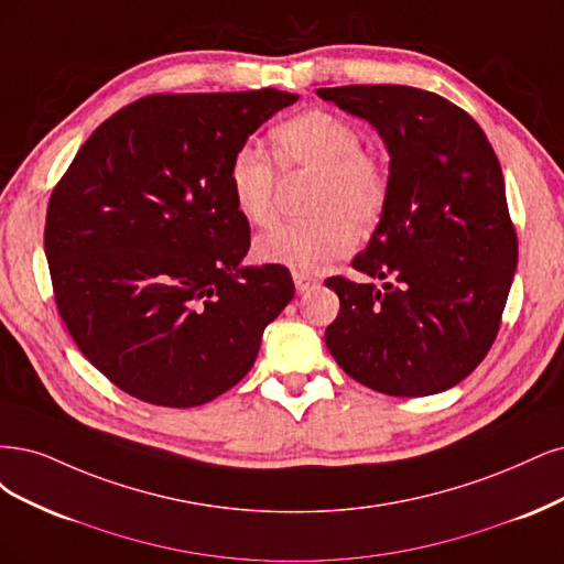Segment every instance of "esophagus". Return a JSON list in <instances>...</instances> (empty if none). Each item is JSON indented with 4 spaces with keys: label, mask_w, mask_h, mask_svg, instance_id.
Masks as SVG:
<instances>
[{
    "label": "esophagus",
    "mask_w": 564,
    "mask_h": 564,
    "mask_svg": "<svg viewBox=\"0 0 564 564\" xmlns=\"http://www.w3.org/2000/svg\"><path fill=\"white\" fill-rule=\"evenodd\" d=\"M293 281H295L297 293H304V290L316 285V279L312 274H302V271H293Z\"/></svg>",
    "instance_id": "obj_1"
}]
</instances>
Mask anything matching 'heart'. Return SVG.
Instances as JSON below:
<instances>
[{"label":"heart","instance_id":"1","mask_svg":"<svg viewBox=\"0 0 564 564\" xmlns=\"http://www.w3.org/2000/svg\"><path fill=\"white\" fill-rule=\"evenodd\" d=\"M271 154L258 142H241L227 169L229 192L250 225L264 227L276 215L281 177L314 175L306 210L314 217L283 223L260 234L256 258L302 274L339 260L356 243V229L375 227L391 198V169L362 150L358 126L339 115L308 110L274 126ZM278 165L273 166V161Z\"/></svg>","mask_w":564,"mask_h":564}]
</instances>
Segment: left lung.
Instances as JSON below:
<instances>
[{
    "label": "left lung",
    "mask_w": 564,
    "mask_h": 564,
    "mask_svg": "<svg viewBox=\"0 0 564 564\" xmlns=\"http://www.w3.org/2000/svg\"><path fill=\"white\" fill-rule=\"evenodd\" d=\"M368 119L391 154V198L351 262L375 283L325 279L339 314L325 330L337 366L387 395L459 384L492 349L518 264L499 159L476 119L431 90L318 88Z\"/></svg>",
    "instance_id": "1"
}]
</instances>
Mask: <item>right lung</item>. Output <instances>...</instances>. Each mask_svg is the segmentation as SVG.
<instances>
[{
	"label": "right lung",
	"instance_id": "add662e5",
	"mask_svg": "<svg viewBox=\"0 0 564 564\" xmlns=\"http://www.w3.org/2000/svg\"><path fill=\"white\" fill-rule=\"evenodd\" d=\"M295 100L276 88L144 96L102 121L53 187L44 250L58 314L138 401L194 408L239 384L293 300L285 267H241L250 225L227 169Z\"/></svg>",
	"mask_w": 564,
	"mask_h": 564
}]
</instances>
